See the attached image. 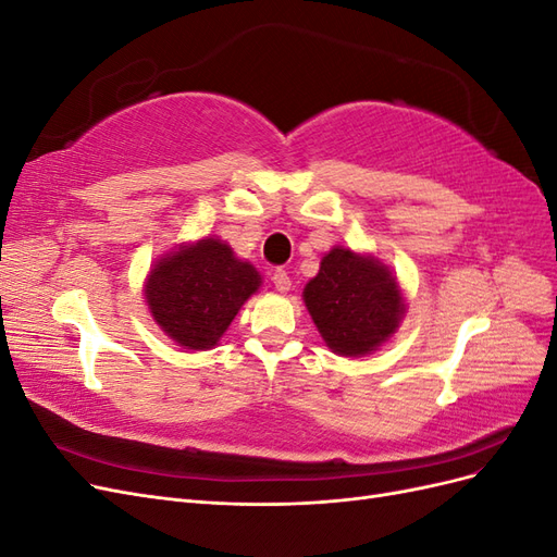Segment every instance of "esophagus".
Wrapping results in <instances>:
<instances>
[{
    "label": "esophagus",
    "instance_id": "34e87169",
    "mask_svg": "<svg viewBox=\"0 0 557 557\" xmlns=\"http://www.w3.org/2000/svg\"><path fill=\"white\" fill-rule=\"evenodd\" d=\"M272 281H274L278 293H288L290 290V276H288V272H285V269H276Z\"/></svg>",
    "mask_w": 557,
    "mask_h": 557
}]
</instances>
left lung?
<instances>
[{
	"label": "left lung",
	"instance_id": "8db88e82",
	"mask_svg": "<svg viewBox=\"0 0 557 557\" xmlns=\"http://www.w3.org/2000/svg\"><path fill=\"white\" fill-rule=\"evenodd\" d=\"M301 297L323 342L346 358L379 350L407 311L391 269L344 246L325 252Z\"/></svg>",
	"mask_w": 557,
	"mask_h": 557
}]
</instances>
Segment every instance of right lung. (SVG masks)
Returning <instances> with one entry per match:
<instances>
[{"instance_id": "obj_1", "label": "right lung", "mask_w": 557, "mask_h": 557, "mask_svg": "<svg viewBox=\"0 0 557 557\" xmlns=\"http://www.w3.org/2000/svg\"><path fill=\"white\" fill-rule=\"evenodd\" d=\"M262 285L260 272L215 237L166 252L146 278V305L178 346L207 350L227 332L244 301Z\"/></svg>"}]
</instances>
